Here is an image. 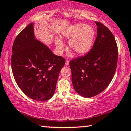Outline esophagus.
<instances>
[{
    "label": "esophagus",
    "instance_id": "obj_1",
    "mask_svg": "<svg viewBox=\"0 0 131 131\" xmlns=\"http://www.w3.org/2000/svg\"><path fill=\"white\" fill-rule=\"evenodd\" d=\"M69 60H66V62H65V65H66V66H68V65H69Z\"/></svg>",
    "mask_w": 131,
    "mask_h": 131
}]
</instances>
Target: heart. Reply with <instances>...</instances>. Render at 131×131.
I'll list each match as a JSON object with an SVG mask.
<instances>
[{"label": "heart", "mask_w": 131, "mask_h": 131, "mask_svg": "<svg viewBox=\"0 0 131 131\" xmlns=\"http://www.w3.org/2000/svg\"><path fill=\"white\" fill-rule=\"evenodd\" d=\"M63 38L70 40L69 44L78 55L88 52L92 47L95 37V31L91 26L80 23L66 30L63 34ZM56 45L59 51L63 48V43L57 39Z\"/></svg>", "instance_id": "heart-1"}]
</instances>
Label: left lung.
Masks as SVG:
<instances>
[{"label": "left lung", "instance_id": "1", "mask_svg": "<svg viewBox=\"0 0 131 131\" xmlns=\"http://www.w3.org/2000/svg\"><path fill=\"white\" fill-rule=\"evenodd\" d=\"M95 23L97 36L92 48L84 56L69 63L74 90L85 97L98 95L107 87L116 72L118 60L113 35L103 24Z\"/></svg>", "mask_w": 131, "mask_h": 131}]
</instances>
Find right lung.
<instances>
[{"mask_svg":"<svg viewBox=\"0 0 131 131\" xmlns=\"http://www.w3.org/2000/svg\"><path fill=\"white\" fill-rule=\"evenodd\" d=\"M65 59L57 56L35 39L30 23L13 43L12 68L21 90L35 101H46L54 94L59 72Z\"/></svg>","mask_w":131,"mask_h":131,"instance_id":"add662e5","label":"right lung"}]
</instances>
